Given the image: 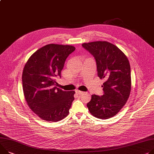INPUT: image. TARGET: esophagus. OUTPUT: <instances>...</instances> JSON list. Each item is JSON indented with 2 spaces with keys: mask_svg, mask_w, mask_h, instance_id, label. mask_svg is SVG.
<instances>
[{
  "mask_svg": "<svg viewBox=\"0 0 154 154\" xmlns=\"http://www.w3.org/2000/svg\"><path fill=\"white\" fill-rule=\"evenodd\" d=\"M75 92L78 94H79V95H80V94H84V92H82V91H79V90H78V89H76V91H75Z\"/></svg>",
  "mask_w": 154,
  "mask_h": 154,
  "instance_id": "34e87169",
  "label": "esophagus"
}]
</instances>
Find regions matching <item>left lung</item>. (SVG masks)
Returning <instances> with one entry per match:
<instances>
[{"mask_svg": "<svg viewBox=\"0 0 154 154\" xmlns=\"http://www.w3.org/2000/svg\"><path fill=\"white\" fill-rule=\"evenodd\" d=\"M82 46L95 58L97 75L104 78L103 96L93 94L87 103L90 113L96 118L107 119L119 112L131 91V68L126 56L107 41L84 43Z\"/></svg>", "mask_w": 154, "mask_h": 154, "instance_id": "left-lung-1", "label": "left lung"}]
</instances>
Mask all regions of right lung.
<instances>
[{
  "instance_id": "obj_1",
  "label": "right lung",
  "mask_w": 154,
  "mask_h": 154,
  "mask_svg": "<svg viewBox=\"0 0 154 154\" xmlns=\"http://www.w3.org/2000/svg\"><path fill=\"white\" fill-rule=\"evenodd\" d=\"M75 47L51 44L35 52L28 59L22 75L26 101L32 112L47 122L60 121L69 113L75 91L57 88L55 77H61L66 59Z\"/></svg>"
}]
</instances>
